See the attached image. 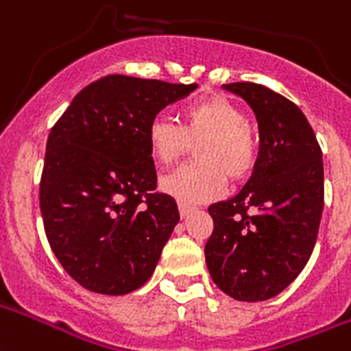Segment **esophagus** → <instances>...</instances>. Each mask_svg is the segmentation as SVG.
<instances>
[{"label": "esophagus", "instance_id": "1", "mask_svg": "<svg viewBox=\"0 0 351 351\" xmlns=\"http://www.w3.org/2000/svg\"><path fill=\"white\" fill-rule=\"evenodd\" d=\"M178 211H180V217L182 219H186L187 215H189V213H193L195 211V208L193 206H187V204H178Z\"/></svg>", "mask_w": 351, "mask_h": 351}]
</instances>
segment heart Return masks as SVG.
<instances>
[{"label": "heart", "mask_w": 351, "mask_h": 351, "mask_svg": "<svg viewBox=\"0 0 351 351\" xmlns=\"http://www.w3.org/2000/svg\"><path fill=\"white\" fill-rule=\"evenodd\" d=\"M147 145L158 164L169 165L195 145V164L182 165L160 180L162 191L180 202H210L226 189V176L245 180L258 162V143L248 117L224 97L187 104L182 125L167 116L147 125Z\"/></svg>", "instance_id": "obj_1"}]
</instances>
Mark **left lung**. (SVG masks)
<instances>
[{
  "label": "left lung",
  "instance_id": "8db88e82",
  "mask_svg": "<svg viewBox=\"0 0 351 351\" xmlns=\"http://www.w3.org/2000/svg\"><path fill=\"white\" fill-rule=\"evenodd\" d=\"M224 90L245 99L259 127V154L239 193L208 208L206 265L223 293L261 302L291 285L311 258L324 210V165L304 112L254 82Z\"/></svg>",
  "mask_w": 351,
  "mask_h": 351
}]
</instances>
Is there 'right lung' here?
I'll return each mask as SVG.
<instances>
[{
	"mask_svg": "<svg viewBox=\"0 0 351 351\" xmlns=\"http://www.w3.org/2000/svg\"><path fill=\"white\" fill-rule=\"evenodd\" d=\"M197 84L108 75L88 84L51 128L40 210L64 271L99 294L132 293L154 272L180 221L156 193L147 125Z\"/></svg>",
	"mask_w": 351,
	"mask_h": 351,
	"instance_id": "right-lung-1",
	"label": "right lung"
}]
</instances>
